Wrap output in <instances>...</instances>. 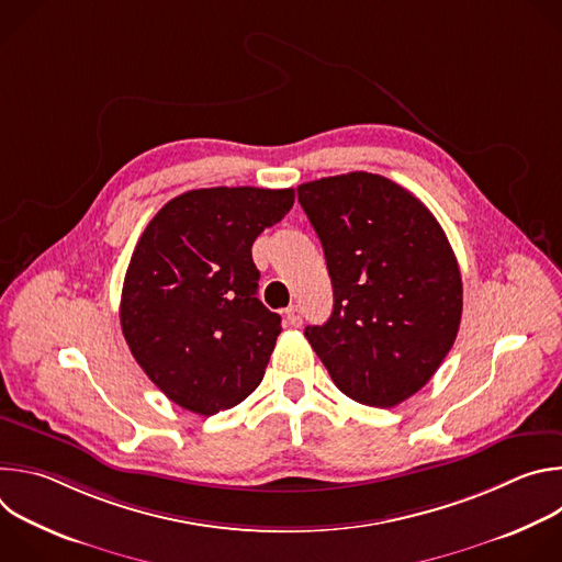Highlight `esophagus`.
Returning a JSON list of instances; mask_svg holds the SVG:
<instances>
[{"label": "esophagus", "mask_w": 562, "mask_h": 562, "mask_svg": "<svg viewBox=\"0 0 562 562\" xmlns=\"http://www.w3.org/2000/svg\"><path fill=\"white\" fill-rule=\"evenodd\" d=\"M284 317H286V323H289L291 327H300V325H302V311H300L297 304H291V306L284 311Z\"/></svg>", "instance_id": "34e87169"}]
</instances>
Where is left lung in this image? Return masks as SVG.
Here are the masks:
<instances>
[{"label":"left lung","mask_w":562,"mask_h":562,"mask_svg":"<svg viewBox=\"0 0 562 562\" xmlns=\"http://www.w3.org/2000/svg\"><path fill=\"white\" fill-rule=\"evenodd\" d=\"M297 200L334 284L331 317L304 336L345 395L395 407L458 336L462 280L449 239L414 193L375 173L300 184Z\"/></svg>","instance_id":"8db88e82"}]
</instances>
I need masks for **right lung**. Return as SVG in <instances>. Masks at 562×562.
Instances as JSON below:
<instances>
[{"label":"right lung","instance_id":"right-lung-1","mask_svg":"<svg viewBox=\"0 0 562 562\" xmlns=\"http://www.w3.org/2000/svg\"><path fill=\"white\" fill-rule=\"evenodd\" d=\"M293 200V189L187 191L137 239L120 302L122 334L144 373L182 409L213 416L262 382L282 325L256 297L251 247Z\"/></svg>","mask_w":562,"mask_h":562}]
</instances>
